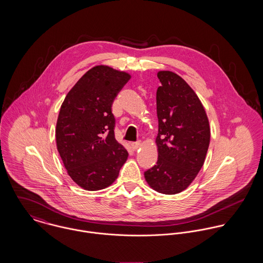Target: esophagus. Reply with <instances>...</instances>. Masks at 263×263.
<instances>
[{"instance_id": "esophagus-1", "label": "esophagus", "mask_w": 263, "mask_h": 263, "mask_svg": "<svg viewBox=\"0 0 263 263\" xmlns=\"http://www.w3.org/2000/svg\"><path fill=\"white\" fill-rule=\"evenodd\" d=\"M130 147L134 151L138 150L141 147V142H136V143H132Z\"/></svg>"}]
</instances>
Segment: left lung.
<instances>
[{"mask_svg":"<svg viewBox=\"0 0 263 263\" xmlns=\"http://www.w3.org/2000/svg\"><path fill=\"white\" fill-rule=\"evenodd\" d=\"M159 134L157 164L145 172L151 188L163 194L179 193L191 184L201 169L211 140V127L198 96L180 76L157 73Z\"/></svg>","mask_w":263,"mask_h":263,"instance_id":"8db88e82","label":"left lung"}]
</instances>
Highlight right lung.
Returning a JSON list of instances; mask_svg holds the SVG:
<instances>
[{"label": "right lung", "instance_id": "right-lung-1", "mask_svg": "<svg viewBox=\"0 0 263 263\" xmlns=\"http://www.w3.org/2000/svg\"><path fill=\"white\" fill-rule=\"evenodd\" d=\"M130 74L99 65L82 76L59 113L57 148L80 187L95 191L116 180L128 153L114 138L112 103Z\"/></svg>", "mask_w": 263, "mask_h": 263}]
</instances>
